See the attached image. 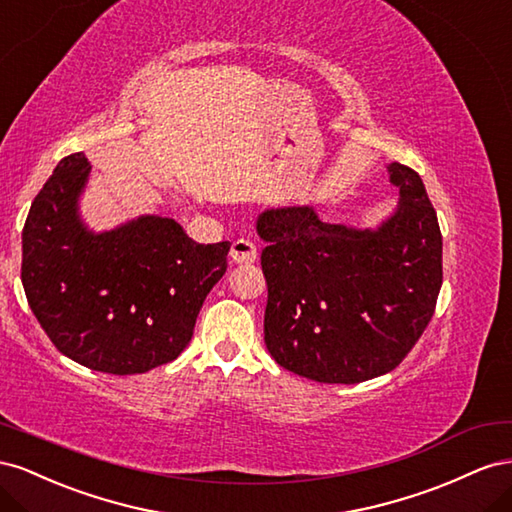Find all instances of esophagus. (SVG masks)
<instances>
[{
	"instance_id": "34e87169",
	"label": "esophagus",
	"mask_w": 512,
	"mask_h": 512,
	"mask_svg": "<svg viewBox=\"0 0 512 512\" xmlns=\"http://www.w3.org/2000/svg\"><path fill=\"white\" fill-rule=\"evenodd\" d=\"M229 257L233 264H255L257 261V246L251 240L238 238L236 242L231 244Z\"/></svg>"
}]
</instances>
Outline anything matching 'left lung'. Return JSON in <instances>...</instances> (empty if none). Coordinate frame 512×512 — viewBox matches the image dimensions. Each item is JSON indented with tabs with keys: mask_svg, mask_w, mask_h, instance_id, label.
I'll return each mask as SVG.
<instances>
[{
	"mask_svg": "<svg viewBox=\"0 0 512 512\" xmlns=\"http://www.w3.org/2000/svg\"><path fill=\"white\" fill-rule=\"evenodd\" d=\"M399 206L375 229L319 221L311 206L257 218L266 242L264 341L283 369L358 384L399 367L442 287V233L420 175L390 163Z\"/></svg>",
	"mask_w": 512,
	"mask_h": 512,
	"instance_id": "8db88e82",
	"label": "left lung"
}]
</instances>
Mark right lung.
Here are the masks:
<instances>
[{"instance_id": "1", "label": "right lung", "mask_w": 512, "mask_h": 512, "mask_svg": "<svg viewBox=\"0 0 512 512\" xmlns=\"http://www.w3.org/2000/svg\"><path fill=\"white\" fill-rule=\"evenodd\" d=\"M90 169L83 152L70 154L36 195L23 227V289L64 356L100 373H145L193 339L231 244H197L154 214L90 231L79 216Z\"/></svg>"}]
</instances>
